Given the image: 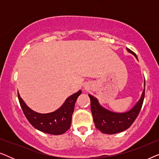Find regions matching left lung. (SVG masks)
Wrapping results in <instances>:
<instances>
[{"mask_svg":"<svg viewBox=\"0 0 159 159\" xmlns=\"http://www.w3.org/2000/svg\"><path fill=\"white\" fill-rule=\"evenodd\" d=\"M129 53L133 54L138 59L136 54L127 48ZM144 84H145L144 83ZM90 99V108L93 121L98 129L103 133L114 134L123 132L131 126L138 117L142 108L145 97V88L142 95L134 107L123 113L113 112L103 107L96 98L88 94Z\"/></svg>","mask_w":159,"mask_h":159,"instance_id":"obj_1","label":"left lung"}]
</instances>
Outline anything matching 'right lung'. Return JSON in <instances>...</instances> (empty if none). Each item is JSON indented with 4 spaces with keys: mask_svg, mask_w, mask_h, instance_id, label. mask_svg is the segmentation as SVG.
<instances>
[{
    "mask_svg": "<svg viewBox=\"0 0 159 159\" xmlns=\"http://www.w3.org/2000/svg\"><path fill=\"white\" fill-rule=\"evenodd\" d=\"M81 93L82 90L74 93L67 98L59 108L48 114H40L32 110L25 103L19 93L18 98L26 118L35 129L47 134L58 135L70 128L75 102Z\"/></svg>",
    "mask_w": 159,
    "mask_h": 159,
    "instance_id": "add662e5",
    "label": "right lung"
}]
</instances>
